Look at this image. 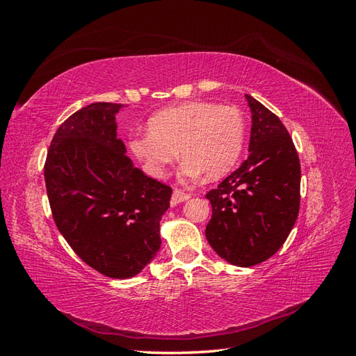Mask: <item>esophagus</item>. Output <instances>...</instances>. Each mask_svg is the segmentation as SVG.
Listing matches in <instances>:
<instances>
[{
  "label": "esophagus",
  "instance_id": "obj_1",
  "mask_svg": "<svg viewBox=\"0 0 356 356\" xmlns=\"http://www.w3.org/2000/svg\"><path fill=\"white\" fill-rule=\"evenodd\" d=\"M189 198H191V194H188V192L176 189L175 192H172L171 200H170V204L171 206H177V204H180V202H184V201H186Z\"/></svg>",
  "mask_w": 356,
  "mask_h": 356
}]
</instances>
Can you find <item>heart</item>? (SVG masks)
Wrapping results in <instances>:
<instances>
[{
    "mask_svg": "<svg viewBox=\"0 0 356 356\" xmlns=\"http://www.w3.org/2000/svg\"><path fill=\"white\" fill-rule=\"evenodd\" d=\"M147 127L149 133L133 136L128 146L155 179L165 176L179 149L185 158L177 172L181 181L202 172L211 180L225 176L237 164L246 137V120L237 107L202 101L162 108Z\"/></svg>",
    "mask_w": 356,
    "mask_h": 356,
    "instance_id": "b5f03b06",
    "label": "heart"
}]
</instances>
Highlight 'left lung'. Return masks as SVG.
I'll return each instance as SVG.
<instances>
[{"mask_svg":"<svg viewBox=\"0 0 356 356\" xmlns=\"http://www.w3.org/2000/svg\"><path fill=\"white\" fill-rule=\"evenodd\" d=\"M252 113L249 156L207 192L211 219L206 238L237 267L273 257L288 238L300 211V159L280 119L246 94Z\"/></svg>","mask_w":356,"mask_h":356,"instance_id":"left-lung-1","label":"left lung"}]
</instances>
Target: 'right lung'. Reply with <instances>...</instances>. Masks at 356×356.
I'll return each mask as SVG.
<instances>
[{
    "label": "right lung",
    "mask_w": 356,
    "mask_h": 356,
    "mask_svg": "<svg viewBox=\"0 0 356 356\" xmlns=\"http://www.w3.org/2000/svg\"><path fill=\"white\" fill-rule=\"evenodd\" d=\"M124 104L92 103L50 143L44 180L54 220L79 258L113 279L134 277L161 248L171 188L134 167L118 138Z\"/></svg>",
    "instance_id": "obj_1"
}]
</instances>
